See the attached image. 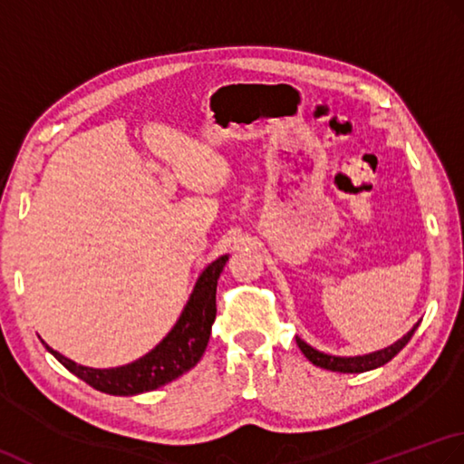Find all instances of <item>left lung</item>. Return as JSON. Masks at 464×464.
<instances>
[{
    "label": "left lung",
    "mask_w": 464,
    "mask_h": 464,
    "mask_svg": "<svg viewBox=\"0 0 464 464\" xmlns=\"http://www.w3.org/2000/svg\"><path fill=\"white\" fill-rule=\"evenodd\" d=\"M419 328V324H414L412 330L409 334H404L401 340H396L394 344H391L389 348H384V351H378L372 354H364V356H330L324 353H318L316 348L308 346L304 340H300L296 336V344L312 364H316L320 368H326V371H333V372H366V371H372V368H378L386 364L389 361L399 354L402 348L409 344V340L412 338L414 330Z\"/></svg>",
    "instance_id": "1"
}]
</instances>
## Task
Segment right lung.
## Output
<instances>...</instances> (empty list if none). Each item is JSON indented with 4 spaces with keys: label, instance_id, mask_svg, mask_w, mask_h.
I'll return each mask as SVG.
<instances>
[{
    "label": "right lung",
    "instance_id": "right-lung-1",
    "mask_svg": "<svg viewBox=\"0 0 464 464\" xmlns=\"http://www.w3.org/2000/svg\"><path fill=\"white\" fill-rule=\"evenodd\" d=\"M226 262H228V256L214 260L200 274L176 326L152 353L138 358L136 362L118 368H88L75 364L70 358L52 351L45 343L44 344L70 372L96 391L116 396L156 391L190 371L202 358L216 318V286H218Z\"/></svg>",
    "mask_w": 464,
    "mask_h": 464
}]
</instances>
